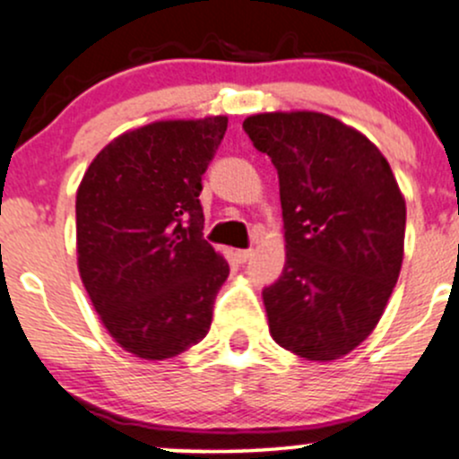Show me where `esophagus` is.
I'll list each match as a JSON object with an SVG mask.
<instances>
[{
  "mask_svg": "<svg viewBox=\"0 0 459 459\" xmlns=\"http://www.w3.org/2000/svg\"><path fill=\"white\" fill-rule=\"evenodd\" d=\"M250 256H253V250H238V261L239 264H246V261L250 259Z\"/></svg>",
  "mask_w": 459,
  "mask_h": 459,
  "instance_id": "esophagus-1",
  "label": "esophagus"
}]
</instances>
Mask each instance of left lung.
Listing matches in <instances>:
<instances>
[{
  "instance_id": "1",
  "label": "left lung",
  "mask_w": 459,
  "mask_h": 459,
  "mask_svg": "<svg viewBox=\"0 0 459 459\" xmlns=\"http://www.w3.org/2000/svg\"><path fill=\"white\" fill-rule=\"evenodd\" d=\"M244 130L279 174L285 268L264 290L270 333L311 361L372 333L399 279L405 200L359 130L314 110L259 113Z\"/></svg>"
}]
</instances>
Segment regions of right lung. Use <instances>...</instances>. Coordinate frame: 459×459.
Listing matches in <instances>:
<instances>
[{"label":"right lung","mask_w":459,"mask_h":459,"mask_svg":"<svg viewBox=\"0 0 459 459\" xmlns=\"http://www.w3.org/2000/svg\"><path fill=\"white\" fill-rule=\"evenodd\" d=\"M224 115L119 134L75 194L78 270L108 333L141 359H169L209 333L229 264L203 238V174Z\"/></svg>","instance_id":"right-lung-1"}]
</instances>
